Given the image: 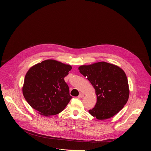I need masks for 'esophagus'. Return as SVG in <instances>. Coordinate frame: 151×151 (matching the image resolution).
I'll use <instances>...</instances> for the list:
<instances>
[{
	"label": "esophagus",
	"instance_id": "1",
	"mask_svg": "<svg viewBox=\"0 0 151 151\" xmlns=\"http://www.w3.org/2000/svg\"><path fill=\"white\" fill-rule=\"evenodd\" d=\"M83 96H84V94H82V93H81V94L79 95V96H78V98H79V99H81V98L83 97Z\"/></svg>",
	"mask_w": 151,
	"mask_h": 151
}]
</instances>
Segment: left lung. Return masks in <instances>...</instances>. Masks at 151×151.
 <instances>
[{
  "label": "left lung",
  "mask_w": 151,
  "mask_h": 151,
  "mask_svg": "<svg viewBox=\"0 0 151 151\" xmlns=\"http://www.w3.org/2000/svg\"><path fill=\"white\" fill-rule=\"evenodd\" d=\"M90 82L97 96V103L89 113L99 120L111 118L127 103L130 90L124 71L115 64L100 61L78 68Z\"/></svg>",
  "instance_id": "left-lung-1"
}]
</instances>
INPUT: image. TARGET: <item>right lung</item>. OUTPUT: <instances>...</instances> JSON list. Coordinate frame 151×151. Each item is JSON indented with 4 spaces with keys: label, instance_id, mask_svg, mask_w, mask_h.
<instances>
[{
    "label": "right lung",
    "instance_id": "1",
    "mask_svg": "<svg viewBox=\"0 0 151 151\" xmlns=\"http://www.w3.org/2000/svg\"><path fill=\"white\" fill-rule=\"evenodd\" d=\"M72 69L69 64L49 59L32 66L26 74L23 96L38 114L50 116L60 114L72 98L64 77Z\"/></svg>",
    "mask_w": 151,
    "mask_h": 151
}]
</instances>
